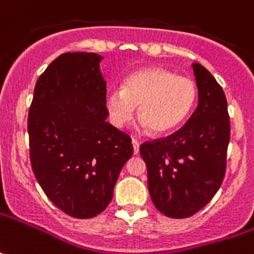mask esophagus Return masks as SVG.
I'll return each mask as SVG.
<instances>
[{
	"label": "esophagus",
	"mask_w": 254,
	"mask_h": 254,
	"mask_svg": "<svg viewBox=\"0 0 254 254\" xmlns=\"http://www.w3.org/2000/svg\"><path fill=\"white\" fill-rule=\"evenodd\" d=\"M132 144H133V152L135 154H137L139 153V142L136 139H132Z\"/></svg>",
	"instance_id": "esophagus-1"
}]
</instances>
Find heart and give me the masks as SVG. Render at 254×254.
Returning <instances> with one entry per match:
<instances>
[{"label":"heart","instance_id":"heart-1","mask_svg":"<svg viewBox=\"0 0 254 254\" xmlns=\"http://www.w3.org/2000/svg\"><path fill=\"white\" fill-rule=\"evenodd\" d=\"M198 100L197 84L162 67H146L127 75L121 90L107 94L105 107L115 127L133 118L135 107L153 135H170L190 118Z\"/></svg>","mask_w":254,"mask_h":254}]
</instances>
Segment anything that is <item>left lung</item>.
<instances>
[{"instance_id":"8db88e82","label":"left lung","mask_w":254,"mask_h":254,"mask_svg":"<svg viewBox=\"0 0 254 254\" xmlns=\"http://www.w3.org/2000/svg\"><path fill=\"white\" fill-rule=\"evenodd\" d=\"M198 105L188 122L164 139L144 142L140 156L154 206L170 218H188L212 199L226 170L231 139L222 87L199 63H192Z\"/></svg>"}]
</instances>
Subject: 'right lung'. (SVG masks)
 <instances>
[{"instance_id": "right-lung-1", "label": "right lung", "mask_w": 254, "mask_h": 254, "mask_svg": "<svg viewBox=\"0 0 254 254\" xmlns=\"http://www.w3.org/2000/svg\"><path fill=\"white\" fill-rule=\"evenodd\" d=\"M97 53H63L36 81L28 133L32 170L64 214L88 219L112 199L130 137L107 122V83Z\"/></svg>"}]
</instances>
